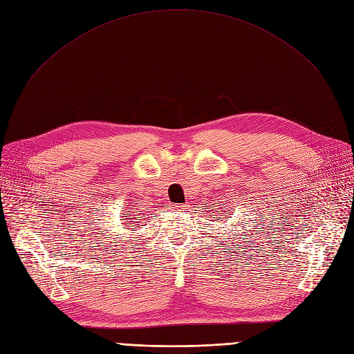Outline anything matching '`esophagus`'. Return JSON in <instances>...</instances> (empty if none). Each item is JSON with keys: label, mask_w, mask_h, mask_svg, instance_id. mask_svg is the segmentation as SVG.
Returning <instances> with one entry per match:
<instances>
[{"label": "esophagus", "mask_w": 354, "mask_h": 354, "mask_svg": "<svg viewBox=\"0 0 354 354\" xmlns=\"http://www.w3.org/2000/svg\"><path fill=\"white\" fill-rule=\"evenodd\" d=\"M187 207H188V205H185V204H178V205H174L172 208H174L175 211H185Z\"/></svg>", "instance_id": "34e87169"}]
</instances>
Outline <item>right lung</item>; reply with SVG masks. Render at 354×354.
Segmentation results:
<instances>
[{"instance_id": "obj_1", "label": "right lung", "mask_w": 354, "mask_h": 354, "mask_svg": "<svg viewBox=\"0 0 354 354\" xmlns=\"http://www.w3.org/2000/svg\"><path fill=\"white\" fill-rule=\"evenodd\" d=\"M134 215H136V214H131L130 211H129L127 214H122V215H121V220H124V223H122V224H126V225L133 224V223H130V221L134 220ZM137 218H140V217H137Z\"/></svg>"}]
</instances>
